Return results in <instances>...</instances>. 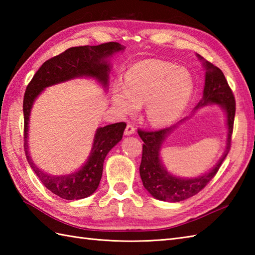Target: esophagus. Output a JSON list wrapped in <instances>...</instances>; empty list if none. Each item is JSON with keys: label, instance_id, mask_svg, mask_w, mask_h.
<instances>
[{"label": "esophagus", "instance_id": "1", "mask_svg": "<svg viewBox=\"0 0 255 255\" xmlns=\"http://www.w3.org/2000/svg\"><path fill=\"white\" fill-rule=\"evenodd\" d=\"M134 131H136V128H134L133 125L128 124L126 126V129H125V134H126V136H130V134L134 133Z\"/></svg>", "mask_w": 255, "mask_h": 255}]
</instances>
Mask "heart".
<instances>
[{
	"label": "heart",
	"instance_id": "obj_1",
	"mask_svg": "<svg viewBox=\"0 0 255 255\" xmlns=\"http://www.w3.org/2000/svg\"><path fill=\"white\" fill-rule=\"evenodd\" d=\"M192 92L193 79L186 69L148 59L128 70L125 85H114L112 101L124 115L136 113L144 103L147 121L153 126H165L181 115Z\"/></svg>",
	"mask_w": 255,
	"mask_h": 255
}]
</instances>
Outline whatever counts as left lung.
<instances>
[{
	"mask_svg": "<svg viewBox=\"0 0 255 255\" xmlns=\"http://www.w3.org/2000/svg\"><path fill=\"white\" fill-rule=\"evenodd\" d=\"M197 57L200 60H204L203 57L199 55H197ZM204 67L206 69L204 94L203 99L199 101L195 110L208 104H218L224 108L227 114V127H228L226 150L217 164L208 173L194 178L177 177L166 171L160 159L161 145L175 126L154 131H144L138 129L139 136L143 141L141 164L139 169L140 176H141L144 188L159 200L176 203L199 193L216 175L230 150L236 114L235 96L223 71L219 68L206 60H204Z\"/></svg>",
	"mask_w": 255,
	"mask_h": 255,
	"instance_id": "8db88e82",
	"label": "left lung"
}]
</instances>
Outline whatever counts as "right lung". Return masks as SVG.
Segmentation results:
<instances>
[{"label":"right lung","instance_id":"add662e5","mask_svg":"<svg viewBox=\"0 0 255 255\" xmlns=\"http://www.w3.org/2000/svg\"><path fill=\"white\" fill-rule=\"evenodd\" d=\"M124 49L125 47L118 42L69 48L60 55L42 63L27 85L23 102L24 150L26 159L41 183L50 192L63 199H82L96 191L102 178L104 160L111 149L122 140L126 124L116 123L97 129L89 159L79 171L68 175H50L41 171L32 162L28 151L27 138L32 104L36 97L48 86L75 78H94L104 88H107L111 71L107 58Z\"/></svg>","mask_w":255,"mask_h":255}]
</instances>
